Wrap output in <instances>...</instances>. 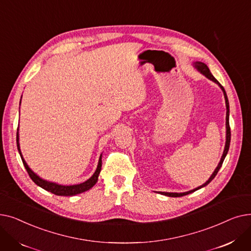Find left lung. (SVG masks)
Wrapping results in <instances>:
<instances>
[{
	"instance_id": "8db88e82",
	"label": "left lung",
	"mask_w": 251,
	"mask_h": 251,
	"mask_svg": "<svg viewBox=\"0 0 251 251\" xmlns=\"http://www.w3.org/2000/svg\"><path fill=\"white\" fill-rule=\"evenodd\" d=\"M194 65H195V67L199 69L202 74H204L207 78H209L210 80H213L214 82H216V83H218L219 85H220V87L222 88V90L224 91V97H225V100H226V107H227V115H226V128H227V134H226V146H225V150H224V152H223V155H222V159H221V161H220V163H219V165H218V167H217V169L215 170V172L213 173V175L210 176V178L203 184V185H201V186H200V187H197V188H195V189H193V190H190V191H188V192H184V193H172V192H161L162 194H164V195H167V196H171V197H180V196H184V195H187V194H189V193H192V192H194V191H196V190H199V189H201V187H204V186H206L207 184L212 181L215 177H216V175L218 174V172H219V170L221 169V167H222V165H223V162H224V160H225V157H226V155H227V153H228V151H229V148H230V141H231V131H230V124H229V101H228V98H227V95H226V91H225V89H224V87L220 84V82L217 80V79L213 76V74L210 73V71H209V69H208V67L207 66L204 64V63H201V62H196V63H194Z\"/></svg>"
}]
</instances>
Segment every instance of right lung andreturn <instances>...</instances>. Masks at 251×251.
<instances>
[{"label":"right lung","instance_id":"1","mask_svg":"<svg viewBox=\"0 0 251 251\" xmlns=\"http://www.w3.org/2000/svg\"><path fill=\"white\" fill-rule=\"evenodd\" d=\"M16 141H17V148H18V151L20 153L21 156V160L23 162V165L27 171V173L29 175V177L31 178V180L38 185L39 187L44 188L47 191H50L51 193H54L56 195H61V196H71V195H75L78 193H81L84 192L88 189H90L92 186L95 185V184L98 182V178L100 172V169H101V156H100V160H99V165L97 168V171L95 172V174L92 175L87 181L81 183V184H77V185H71V186H63V185H59V184L56 183H51V182H48L46 180H43L42 178H39L37 175H35L32 171L29 169V167L27 166V164L25 163L23 156L21 154L20 151V148H19V136H18V132H17V136H16Z\"/></svg>","mask_w":251,"mask_h":251}]
</instances>
